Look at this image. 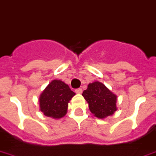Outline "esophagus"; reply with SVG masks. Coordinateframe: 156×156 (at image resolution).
<instances>
[{"label": "esophagus", "instance_id": "obj_1", "mask_svg": "<svg viewBox=\"0 0 156 156\" xmlns=\"http://www.w3.org/2000/svg\"><path fill=\"white\" fill-rule=\"evenodd\" d=\"M75 92L77 94H82V88H78V89H76L75 90Z\"/></svg>", "mask_w": 156, "mask_h": 156}]
</instances>
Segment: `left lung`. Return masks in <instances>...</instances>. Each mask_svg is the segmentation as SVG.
Instances as JSON below:
<instances>
[{
  "instance_id": "obj_1",
  "label": "left lung",
  "mask_w": 156,
  "mask_h": 156,
  "mask_svg": "<svg viewBox=\"0 0 156 156\" xmlns=\"http://www.w3.org/2000/svg\"><path fill=\"white\" fill-rule=\"evenodd\" d=\"M84 97L90 112L99 119L112 115L116 111L117 96L114 94L102 82L90 83L86 90L83 91Z\"/></svg>"
}]
</instances>
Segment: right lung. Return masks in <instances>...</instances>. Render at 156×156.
Masks as SVG:
<instances>
[{
    "label": "right lung",
    "mask_w": 156,
    "mask_h": 156,
    "mask_svg": "<svg viewBox=\"0 0 156 156\" xmlns=\"http://www.w3.org/2000/svg\"><path fill=\"white\" fill-rule=\"evenodd\" d=\"M74 94L69 86L63 82L52 81L40 96V110L48 117L62 118L66 114L68 102Z\"/></svg>",
    "instance_id": "1"
}]
</instances>
